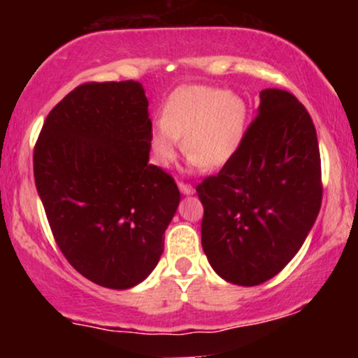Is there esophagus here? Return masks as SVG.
I'll use <instances>...</instances> for the list:
<instances>
[{
    "label": "esophagus",
    "instance_id": "1",
    "mask_svg": "<svg viewBox=\"0 0 358 358\" xmlns=\"http://www.w3.org/2000/svg\"><path fill=\"white\" fill-rule=\"evenodd\" d=\"M178 188H180V192L183 193V195H190V193L195 192V188H193L192 185H188L185 182H178Z\"/></svg>",
    "mask_w": 358,
    "mask_h": 358
}]
</instances>
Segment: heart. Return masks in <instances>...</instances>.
I'll return each mask as SVG.
<instances>
[{"instance_id": "1", "label": "heart", "mask_w": 358, "mask_h": 358, "mask_svg": "<svg viewBox=\"0 0 358 358\" xmlns=\"http://www.w3.org/2000/svg\"><path fill=\"white\" fill-rule=\"evenodd\" d=\"M248 116V102L239 94L208 85L178 89L166 101L162 122L151 133L156 158L168 165L182 138L183 153L193 165H225L244 141Z\"/></svg>"}]
</instances>
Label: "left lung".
I'll list each match as a JSON object with an SVG mask.
<instances>
[{
	"label": "left lung",
	"mask_w": 358,
	"mask_h": 358,
	"mask_svg": "<svg viewBox=\"0 0 358 358\" xmlns=\"http://www.w3.org/2000/svg\"><path fill=\"white\" fill-rule=\"evenodd\" d=\"M202 248L225 281L256 286L281 271L322 207V159L305 106L281 89L261 92L237 153L196 185Z\"/></svg>",
	"instance_id": "obj_1"
}]
</instances>
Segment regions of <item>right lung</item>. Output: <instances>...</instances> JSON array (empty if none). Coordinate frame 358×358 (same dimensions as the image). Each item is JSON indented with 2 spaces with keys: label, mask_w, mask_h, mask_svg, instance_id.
<instances>
[{
  "label": "right lung",
  "mask_w": 358,
  "mask_h": 358,
  "mask_svg": "<svg viewBox=\"0 0 358 358\" xmlns=\"http://www.w3.org/2000/svg\"><path fill=\"white\" fill-rule=\"evenodd\" d=\"M139 82H85L48 113L34 175L53 239L96 285L126 289L158 264L180 202L173 176L150 165Z\"/></svg>",
  "instance_id": "add662e5"
}]
</instances>
